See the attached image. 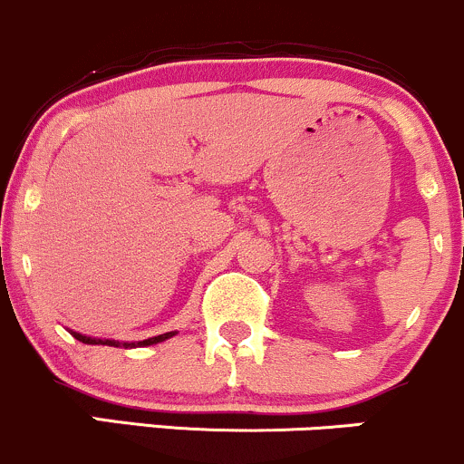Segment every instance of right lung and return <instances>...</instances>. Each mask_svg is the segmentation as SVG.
Returning a JSON list of instances; mask_svg holds the SVG:
<instances>
[{"label": "right lung", "instance_id": "1", "mask_svg": "<svg viewBox=\"0 0 464 464\" xmlns=\"http://www.w3.org/2000/svg\"><path fill=\"white\" fill-rule=\"evenodd\" d=\"M72 335L76 337L78 342H82V344H102V346H116V348H138V346H153V344H160V342H166L169 337L177 335V331H170V333H162V335H155V337H149V340H142V342H118V340H102V337H90V335H82V333H76V331H70Z\"/></svg>", "mask_w": 464, "mask_h": 464}]
</instances>
